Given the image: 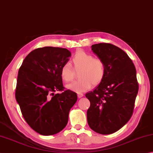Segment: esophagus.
I'll return each mask as SVG.
<instances>
[{
	"label": "esophagus",
	"mask_w": 153,
	"mask_h": 153,
	"mask_svg": "<svg viewBox=\"0 0 153 153\" xmlns=\"http://www.w3.org/2000/svg\"><path fill=\"white\" fill-rule=\"evenodd\" d=\"M83 94H82V93H78V95H77V96H78V97L79 98H81V97H83Z\"/></svg>",
	"instance_id": "1"
}]
</instances>
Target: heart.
I'll use <instances>...</instances> for the list:
<instances>
[{
    "label": "heart",
    "mask_w": 153,
    "mask_h": 153,
    "mask_svg": "<svg viewBox=\"0 0 153 153\" xmlns=\"http://www.w3.org/2000/svg\"><path fill=\"white\" fill-rule=\"evenodd\" d=\"M72 64L75 71H79L80 78L66 85V89L76 93H82L89 89L92 85H100L105 77V65L103 60L93 58V55L84 51H79L72 59ZM61 79L68 82L74 79V71L69 63L64 64L60 68Z\"/></svg>",
    "instance_id": "heart-1"
}]
</instances>
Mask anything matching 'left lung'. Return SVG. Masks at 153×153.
<instances>
[{"label":"left lung","mask_w":153,"mask_h":153,"mask_svg":"<svg viewBox=\"0 0 153 153\" xmlns=\"http://www.w3.org/2000/svg\"><path fill=\"white\" fill-rule=\"evenodd\" d=\"M93 52L103 60L105 75L103 81L85 96L89 127L101 134H110L122 128L132 117L138 83L136 71L129 56L120 48L108 43L92 45Z\"/></svg>","instance_id":"1"}]
</instances>
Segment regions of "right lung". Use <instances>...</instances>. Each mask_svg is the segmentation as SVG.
Wrapping results in <instances>:
<instances>
[{
    "label": "right lung",
    "mask_w": 153,
    "mask_h": 153,
    "mask_svg": "<svg viewBox=\"0 0 153 153\" xmlns=\"http://www.w3.org/2000/svg\"><path fill=\"white\" fill-rule=\"evenodd\" d=\"M71 53L66 48H39L24 59L19 70L15 98L24 119L32 129L44 136L62 130L77 95L64 90L60 68ZM56 91H62L54 94Z\"/></svg>",
    "instance_id": "obj_1"
}]
</instances>
